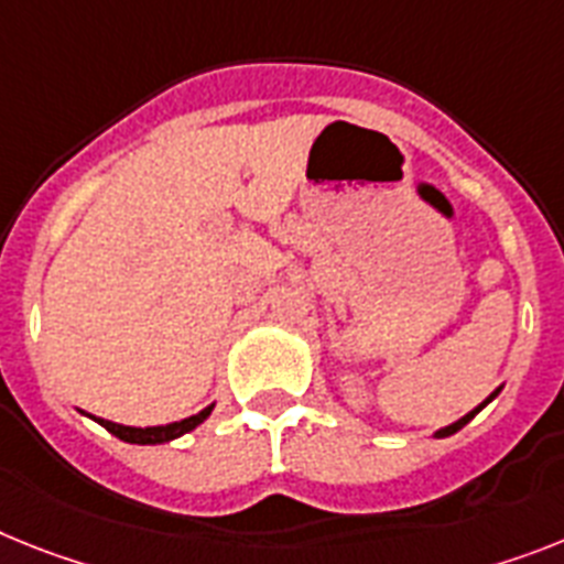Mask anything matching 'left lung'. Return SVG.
<instances>
[{
  "label": "left lung",
  "instance_id": "left-lung-1",
  "mask_svg": "<svg viewBox=\"0 0 564 564\" xmlns=\"http://www.w3.org/2000/svg\"><path fill=\"white\" fill-rule=\"evenodd\" d=\"M499 390H501V387H499ZM499 390H496V392H490V395H487V399H485V401H481V404H479V406H476V410H470V413H467V415H465V419H458V421H453V424H447V427H442V430H435V438H444V435H453V433H458V430L465 427L467 421H470V419H473V415L479 413V410H485V406H487V404H490V401H494V399H496V395H499Z\"/></svg>",
  "mask_w": 564,
  "mask_h": 564
}]
</instances>
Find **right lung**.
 Returning <instances> with one entry per match:
<instances>
[{"mask_svg":"<svg viewBox=\"0 0 564 564\" xmlns=\"http://www.w3.org/2000/svg\"><path fill=\"white\" fill-rule=\"evenodd\" d=\"M212 410H215V404H209L197 415H188V419L183 421H172V424H160V427H126V424H113V421H106V419H97V421L108 430V433L117 435L120 442L163 444V442H172V438H180L183 433H188V430H194L197 424H203V421L209 419Z\"/></svg>","mask_w":564,"mask_h":564,"instance_id":"add662e5","label":"right lung"}]
</instances>
